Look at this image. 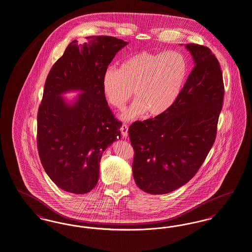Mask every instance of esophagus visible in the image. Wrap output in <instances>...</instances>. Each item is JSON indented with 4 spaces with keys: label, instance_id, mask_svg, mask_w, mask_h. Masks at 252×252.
<instances>
[{
    "label": "esophagus",
    "instance_id": "1",
    "mask_svg": "<svg viewBox=\"0 0 252 252\" xmlns=\"http://www.w3.org/2000/svg\"><path fill=\"white\" fill-rule=\"evenodd\" d=\"M122 135L124 138H126L128 136V126L127 125H123L121 128Z\"/></svg>",
    "mask_w": 252,
    "mask_h": 252
}]
</instances>
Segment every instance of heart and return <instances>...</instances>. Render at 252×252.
I'll return each instance as SVG.
<instances>
[{
	"label": "heart",
	"mask_w": 252,
	"mask_h": 252,
	"mask_svg": "<svg viewBox=\"0 0 252 252\" xmlns=\"http://www.w3.org/2000/svg\"><path fill=\"white\" fill-rule=\"evenodd\" d=\"M188 72V61L181 52L141 51L125 61L120 69L105 71L102 88L107 100L118 110L125 108L135 89L137 98L122 114L124 120H133L146 111L158 116L177 99Z\"/></svg>",
	"instance_id": "b5f03b06"
}]
</instances>
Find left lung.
<instances>
[{
    "instance_id": "left-lung-1",
    "label": "left lung",
    "mask_w": 252,
    "mask_h": 252,
    "mask_svg": "<svg viewBox=\"0 0 252 252\" xmlns=\"http://www.w3.org/2000/svg\"><path fill=\"white\" fill-rule=\"evenodd\" d=\"M186 49L194 68L177 99L164 113L128 129L134 180L149 194L170 193L187 184L216 140L224 96L220 65L207 47L187 44Z\"/></svg>"
}]
</instances>
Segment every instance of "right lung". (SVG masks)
<instances>
[{"label":"right lung","instance_id":"right-lung-1","mask_svg":"<svg viewBox=\"0 0 252 252\" xmlns=\"http://www.w3.org/2000/svg\"><path fill=\"white\" fill-rule=\"evenodd\" d=\"M128 43L112 36L74 40L52 66L37 113V148L44 170L57 187L85 194L97 184L103 152L121 138V122L108 106L102 79ZM80 94L72 101L63 94Z\"/></svg>","mask_w":252,"mask_h":252}]
</instances>
